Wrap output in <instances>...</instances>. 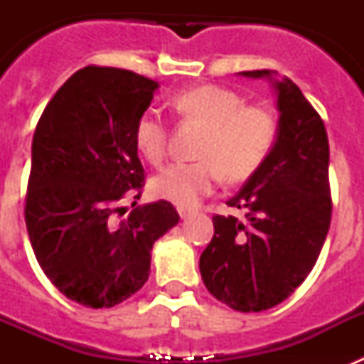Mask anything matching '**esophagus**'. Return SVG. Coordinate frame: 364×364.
I'll use <instances>...</instances> for the list:
<instances>
[{"label":"esophagus","mask_w":364,"mask_h":364,"mask_svg":"<svg viewBox=\"0 0 364 364\" xmlns=\"http://www.w3.org/2000/svg\"><path fill=\"white\" fill-rule=\"evenodd\" d=\"M178 215L180 218H188L191 215H195V210H188V208H178Z\"/></svg>","instance_id":"esophagus-1"}]
</instances>
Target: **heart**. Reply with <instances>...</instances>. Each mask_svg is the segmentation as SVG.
<instances>
[{
    "label": "heart",
    "instance_id": "1",
    "mask_svg": "<svg viewBox=\"0 0 364 364\" xmlns=\"http://www.w3.org/2000/svg\"><path fill=\"white\" fill-rule=\"evenodd\" d=\"M186 122L205 127L198 162H176L151 180V193L178 208H195L220 182L247 178L264 162L275 142L277 120L260 105H244L242 96L220 85H197L173 98ZM140 153L159 166L167 154V125L159 111H146L134 131Z\"/></svg>",
    "mask_w": 364,
    "mask_h": 364
}]
</instances>
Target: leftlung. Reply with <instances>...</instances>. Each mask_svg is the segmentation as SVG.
<instances>
[{
    "mask_svg": "<svg viewBox=\"0 0 364 364\" xmlns=\"http://www.w3.org/2000/svg\"><path fill=\"white\" fill-rule=\"evenodd\" d=\"M240 74L272 82L277 134L264 162L228 200L246 217L215 215L198 266L215 299L237 311H262L290 297L317 262L332 218L330 147L319 112L290 78L266 69Z\"/></svg>",
    "mask_w": 364,
    "mask_h": 364,
    "instance_id": "obj_1",
    "label": "left lung"
}]
</instances>
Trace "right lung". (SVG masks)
<instances>
[{
    "label": "right lung",
    "instance_id": "add662e5",
    "mask_svg": "<svg viewBox=\"0 0 364 364\" xmlns=\"http://www.w3.org/2000/svg\"><path fill=\"white\" fill-rule=\"evenodd\" d=\"M159 83L89 65L53 96L32 138L25 222L41 269L67 299L111 308L149 277L153 244L178 224L167 200L136 205L144 167L134 131Z\"/></svg>",
    "mask_w": 364,
    "mask_h": 364
}]
</instances>
